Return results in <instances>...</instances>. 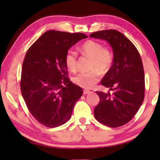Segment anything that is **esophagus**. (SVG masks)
I'll use <instances>...</instances> for the list:
<instances>
[{
    "label": "esophagus",
    "mask_w": 160,
    "mask_h": 160,
    "mask_svg": "<svg viewBox=\"0 0 160 160\" xmlns=\"http://www.w3.org/2000/svg\"><path fill=\"white\" fill-rule=\"evenodd\" d=\"M83 93H84V94H90V93H91V92H90V90H84V92H83Z\"/></svg>",
    "instance_id": "1"
}]
</instances>
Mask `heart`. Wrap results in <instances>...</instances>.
Wrapping results in <instances>:
<instances>
[{
  "mask_svg": "<svg viewBox=\"0 0 160 160\" xmlns=\"http://www.w3.org/2000/svg\"><path fill=\"white\" fill-rule=\"evenodd\" d=\"M80 51L84 55L91 58V68L97 69L102 72H107L113 62V56L107 48H103L99 43L89 40L80 47ZM65 61L68 69L75 71L77 67L76 53L74 51L68 50L65 56ZM99 73L96 70L90 72H82L72 78L73 82L83 88H93L99 80Z\"/></svg>",
  "mask_w": 160,
  "mask_h": 160,
  "instance_id": "obj_1",
  "label": "heart"
}]
</instances>
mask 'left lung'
Listing matches in <instances>:
<instances>
[{
  "instance_id": "8db88e82",
  "label": "left lung",
  "mask_w": 160,
  "mask_h": 160,
  "mask_svg": "<svg viewBox=\"0 0 160 160\" xmlns=\"http://www.w3.org/2000/svg\"><path fill=\"white\" fill-rule=\"evenodd\" d=\"M90 37L102 39L113 51V64L101 81L112 93L96 92L99 102L94 117L104 125L116 128L136 114L144 100L145 75L140 56L133 44L115 29L98 31Z\"/></svg>"
}]
</instances>
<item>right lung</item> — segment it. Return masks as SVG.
<instances>
[{
    "mask_svg": "<svg viewBox=\"0 0 160 160\" xmlns=\"http://www.w3.org/2000/svg\"><path fill=\"white\" fill-rule=\"evenodd\" d=\"M88 37L82 33L50 30L43 34L24 59L20 88L29 112L43 125L55 128L68 121L83 91L70 81L65 56Z\"/></svg>",
    "mask_w": 160,
    "mask_h": 160,
    "instance_id": "right-lung-1",
    "label": "right lung"
}]
</instances>
